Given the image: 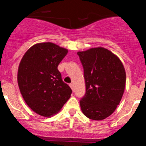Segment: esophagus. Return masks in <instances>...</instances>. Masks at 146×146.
<instances>
[{
	"mask_svg": "<svg viewBox=\"0 0 146 146\" xmlns=\"http://www.w3.org/2000/svg\"><path fill=\"white\" fill-rule=\"evenodd\" d=\"M69 86L71 87V88H72V91H74V86H73V84H72V83H71V84H69Z\"/></svg>",
	"mask_w": 146,
	"mask_h": 146,
	"instance_id": "34e87169",
	"label": "esophagus"
}]
</instances>
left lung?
I'll list each match as a JSON object with an SVG mask.
<instances>
[{
    "label": "left lung",
    "mask_w": 146,
    "mask_h": 146,
    "mask_svg": "<svg viewBox=\"0 0 146 146\" xmlns=\"http://www.w3.org/2000/svg\"><path fill=\"white\" fill-rule=\"evenodd\" d=\"M86 82V94L80 104L83 114L100 121L110 116L124 92L126 72L120 59L103 47L78 52Z\"/></svg>",
    "instance_id": "obj_1"
}]
</instances>
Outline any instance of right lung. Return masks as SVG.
Here are the masks:
<instances>
[{
  "mask_svg": "<svg viewBox=\"0 0 146 146\" xmlns=\"http://www.w3.org/2000/svg\"><path fill=\"white\" fill-rule=\"evenodd\" d=\"M68 50L51 42L32 46L23 55L18 68L17 82L25 103L44 117L60 111L72 94L58 69Z\"/></svg>",
  "mask_w": 146,
  "mask_h": 146,
  "instance_id": "1",
  "label": "right lung"
}]
</instances>
